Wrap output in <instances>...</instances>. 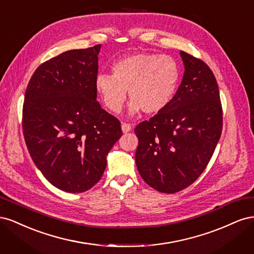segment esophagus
<instances>
[{
	"label": "esophagus",
	"mask_w": 254,
	"mask_h": 254,
	"mask_svg": "<svg viewBox=\"0 0 254 254\" xmlns=\"http://www.w3.org/2000/svg\"><path fill=\"white\" fill-rule=\"evenodd\" d=\"M131 130V125L130 124H126V123H123L122 124V131L123 133H127Z\"/></svg>",
	"instance_id": "esophagus-1"
}]
</instances>
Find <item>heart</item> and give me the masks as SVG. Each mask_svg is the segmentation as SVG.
I'll use <instances>...</instances> for the list:
<instances>
[{
    "label": "heart",
    "instance_id": "heart-1",
    "mask_svg": "<svg viewBox=\"0 0 254 254\" xmlns=\"http://www.w3.org/2000/svg\"><path fill=\"white\" fill-rule=\"evenodd\" d=\"M112 75L99 73L95 88L106 108L121 111L128 91L129 113L142 110L157 114L165 110L175 97L180 81V67L171 56L139 53L113 63Z\"/></svg>",
    "mask_w": 254,
    "mask_h": 254
}]
</instances>
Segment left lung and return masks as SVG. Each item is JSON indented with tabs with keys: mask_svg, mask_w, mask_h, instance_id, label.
I'll list each match as a JSON object with an SVG mask.
<instances>
[{
	"mask_svg": "<svg viewBox=\"0 0 254 254\" xmlns=\"http://www.w3.org/2000/svg\"><path fill=\"white\" fill-rule=\"evenodd\" d=\"M184 74L175 97L162 112L134 129L135 164L143 180L161 193H177L205 170L220 139L219 90L203 61L180 52Z\"/></svg>",
	"mask_w": 254,
	"mask_h": 254,
	"instance_id": "left-lung-1",
	"label": "left lung"
}]
</instances>
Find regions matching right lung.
I'll return each instance as SVG.
<instances>
[{
	"instance_id": "add662e5",
	"label": "right lung",
	"mask_w": 254,
	"mask_h": 254,
	"mask_svg": "<svg viewBox=\"0 0 254 254\" xmlns=\"http://www.w3.org/2000/svg\"><path fill=\"white\" fill-rule=\"evenodd\" d=\"M101 48L66 51L45 61L25 92L22 126L29 155L45 179L67 193L95 186L122 136L120 121L96 101Z\"/></svg>"
}]
</instances>
